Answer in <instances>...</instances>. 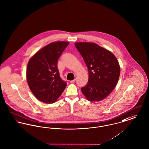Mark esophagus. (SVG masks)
I'll return each instance as SVG.
<instances>
[{"mask_svg": "<svg viewBox=\"0 0 149 149\" xmlns=\"http://www.w3.org/2000/svg\"><path fill=\"white\" fill-rule=\"evenodd\" d=\"M75 81H76V79H74V80H72L70 81V82L71 83H74L75 82Z\"/></svg>", "mask_w": 149, "mask_h": 149, "instance_id": "esophagus-1", "label": "esophagus"}]
</instances>
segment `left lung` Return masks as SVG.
Wrapping results in <instances>:
<instances>
[{
	"label": "left lung",
	"instance_id": "8db88e82",
	"mask_svg": "<svg viewBox=\"0 0 149 149\" xmlns=\"http://www.w3.org/2000/svg\"><path fill=\"white\" fill-rule=\"evenodd\" d=\"M75 45L88 70L87 85L81 88L89 101H100L116 87L120 75V66L112 53L93 43L78 42Z\"/></svg>",
	"mask_w": 149,
	"mask_h": 149
}]
</instances>
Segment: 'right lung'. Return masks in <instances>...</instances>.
<instances>
[{
	"label": "right lung",
	"mask_w": 149,
	"mask_h": 149,
	"mask_svg": "<svg viewBox=\"0 0 149 149\" xmlns=\"http://www.w3.org/2000/svg\"><path fill=\"white\" fill-rule=\"evenodd\" d=\"M69 43L56 42L45 46L29 60L27 66V83L39 101L52 104L61 96L66 82L60 77L57 62Z\"/></svg>",
	"instance_id": "1"
}]
</instances>
